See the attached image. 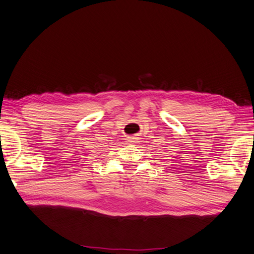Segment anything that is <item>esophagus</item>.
Listing matches in <instances>:
<instances>
[{
  "label": "esophagus",
  "instance_id": "obj_1",
  "mask_svg": "<svg viewBox=\"0 0 254 254\" xmlns=\"http://www.w3.org/2000/svg\"><path fill=\"white\" fill-rule=\"evenodd\" d=\"M128 140H129V143H134V138H128Z\"/></svg>",
  "mask_w": 254,
  "mask_h": 254
}]
</instances>
